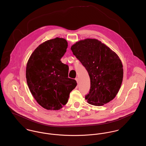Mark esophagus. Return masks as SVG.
<instances>
[{
  "mask_svg": "<svg viewBox=\"0 0 146 146\" xmlns=\"http://www.w3.org/2000/svg\"><path fill=\"white\" fill-rule=\"evenodd\" d=\"M76 82H77V83H79V79H78V78H76Z\"/></svg>",
  "mask_w": 146,
  "mask_h": 146,
  "instance_id": "obj_1",
  "label": "esophagus"
}]
</instances>
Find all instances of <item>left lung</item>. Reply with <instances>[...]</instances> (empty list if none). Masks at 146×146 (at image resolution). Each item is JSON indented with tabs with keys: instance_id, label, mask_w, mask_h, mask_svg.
Instances as JSON below:
<instances>
[{
	"instance_id": "1",
	"label": "left lung",
	"mask_w": 146,
	"mask_h": 146,
	"mask_svg": "<svg viewBox=\"0 0 146 146\" xmlns=\"http://www.w3.org/2000/svg\"><path fill=\"white\" fill-rule=\"evenodd\" d=\"M70 49L85 67L90 78V90L85 96L87 102L100 106L113 100L123 78V66L117 54L96 39L80 40Z\"/></svg>"
}]
</instances>
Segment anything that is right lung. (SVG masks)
<instances>
[{
    "mask_svg": "<svg viewBox=\"0 0 146 146\" xmlns=\"http://www.w3.org/2000/svg\"><path fill=\"white\" fill-rule=\"evenodd\" d=\"M67 40L62 38L39 45L29 58L26 76L35 100L47 110H59L68 102L70 92L76 86L68 78V66L61 58L66 52Z\"/></svg>",
    "mask_w": 146,
    "mask_h": 146,
    "instance_id": "add662e5",
    "label": "right lung"
}]
</instances>
